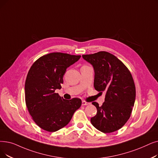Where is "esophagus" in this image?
Returning <instances> with one entry per match:
<instances>
[{"mask_svg": "<svg viewBox=\"0 0 158 158\" xmlns=\"http://www.w3.org/2000/svg\"><path fill=\"white\" fill-rule=\"evenodd\" d=\"M90 105V102H88L85 100L82 101V105L83 106H85V105Z\"/></svg>", "mask_w": 158, "mask_h": 158, "instance_id": "1", "label": "esophagus"}]
</instances>
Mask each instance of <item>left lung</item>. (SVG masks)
I'll return each mask as SVG.
<instances>
[{"instance_id":"8db88e82","label":"left lung","mask_w":158,"mask_h":158,"mask_svg":"<svg viewBox=\"0 0 158 158\" xmlns=\"http://www.w3.org/2000/svg\"><path fill=\"white\" fill-rule=\"evenodd\" d=\"M83 57L94 67L95 89L106 93L102 105L92 102L97 114L91 118V123L103 133L118 130L130 118L134 105L135 86L132 74L122 61L107 52L83 55Z\"/></svg>"}]
</instances>
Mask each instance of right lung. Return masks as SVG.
I'll use <instances>...</instances> for the list:
<instances>
[{"label":"right lung","mask_w":158,"mask_h":158,"mask_svg":"<svg viewBox=\"0 0 158 158\" xmlns=\"http://www.w3.org/2000/svg\"><path fill=\"white\" fill-rule=\"evenodd\" d=\"M81 56L53 52L40 57L31 66L25 82L27 108L36 124L53 132L69 123L82 104L79 98L66 100L56 93L61 88L66 68Z\"/></svg>","instance_id":"1"}]
</instances>
